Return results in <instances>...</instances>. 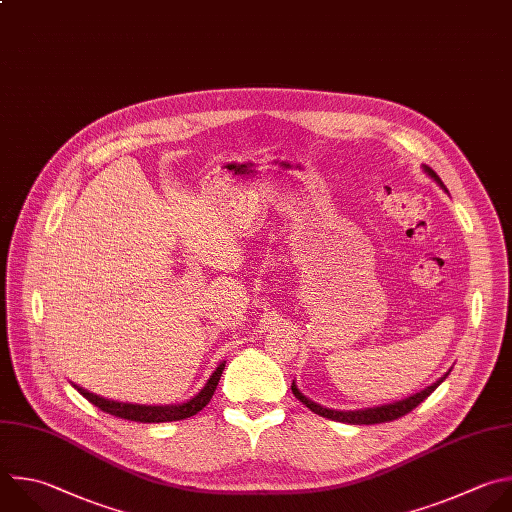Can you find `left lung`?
I'll use <instances>...</instances> for the list:
<instances>
[{"mask_svg":"<svg viewBox=\"0 0 512 512\" xmlns=\"http://www.w3.org/2000/svg\"><path fill=\"white\" fill-rule=\"evenodd\" d=\"M422 168H424V173H426L432 181H436V185H438L442 191H446L444 183L440 181V177L434 173V170H432L428 164H422ZM446 193H448V191H446ZM448 374H450V370H448L442 378H438L434 384L426 386L424 390H420V392H416V394H412V396H408V398H404V400H398V402H392V404L374 406V408H362V410H333V408H325V406H321V404L309 400L307 396H303V394L299 392V388H297L295 382L291 384V392H293L295 398H297L299 402H303L313 414L323 416V418H327V420L344 422V424H382V422L398 420V418H402L404 414L412 412L418 404H422V402L448 378Z\"/></svg>","mask_w":512,"mask_h":512,"instance_id":"left-lung-1","label":"left lung"}]
</instances>
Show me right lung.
Here are the masks:
<instances>
[{"label": "right lung", "instance_id": "obj_1", "mask_svg": "<svg viewBox=\"0 0 512 512\" xmlns=\"http://www.w3.org/2000/svg\"><path fill=\"white\" fill-rule=\"evenodd\" d=\"M225 370V362H221L217 366V370L211 374V378L207 380V384L201 388L199 394H195L191 400L183 402V404H168V406H146V404H130V402H116V400H108L102 396H96L84 388H80L78 384H72L88 402H92L94 406H98L102 412L112 414L116 418H124V420H132V422H144V424H158V422H177V420H185L195 416L197 412H201L213 398L217 384L221 380V374Z\"/></svg>", "mask_w": 512, "mask_h": 512}]
</instances>
